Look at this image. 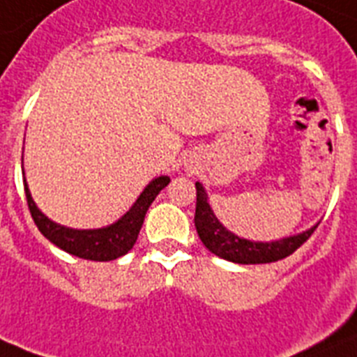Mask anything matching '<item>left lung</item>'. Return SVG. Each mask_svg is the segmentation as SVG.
Wrapping results in <instances>:
<instances>
[{
    "instance_id": "8db88e82",
    "label": "left lung",
    "mask_w": 357,
    "mask_h": 357,
    "mask_svg": "<svg viewBox=\"0 0 357 357\" xmlns=\"http://www.w3.org/2000/svg\"><path fill=\"white\" fill-rule=\"evenodd\" d=\"M197 236L212 254L223 257L227 261L239 263V265H257V263L280 261L283 257L298 250L301 245L310 238L316 227L303 230L299 234L289 238L275 239V241H252L236 236L227 230L223 223L215 218L214 211L208 205V194L199 181H196V215H194Z\"/></svg>"
}]
</instances>
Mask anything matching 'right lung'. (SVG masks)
<instances>
[{
  "label": "right lung",
  "mask_w": 357,
  "mask_h": 357,
  "mask_svg": "<svg viewBox=\"0 0 357 357\" xmlns=\"http://www.w3.org/2000/svg\"><path fill=\"white\" fill-rule=\"evenodd\" d=\"M170 183L169 176H160L152 179L151 183L143 188V192L136 199L127 214H123L116 223L103 227V229H70L65 225L49 220L32 199V194L26 187L25 179V194L26 203L31 208L32 220L38 225L41 234L49 239L50 243L59 247L72 256L91 259V261H112L134 247L137 234L142 230L143 220L149 211V206L155 199V196Z\"/></svg>",
  "instance_id": "right-lung-1"
}]
</instances>
